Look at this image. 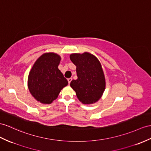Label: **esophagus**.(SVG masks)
<instances>
[{"label":"esophagus","mask_w":151,"mask_h":151,"mask_svg":"<svg viewBox=\"0 0 151 151\" xmlns=\"http://www.w3.org/2000/svg\"><path fill=\"white\" fill-rule=\"evenodd\" d=\"M67 80H68V84H70V82L72 81V78H68V79H67Z\"/></svg>","instance_id":"1"}]
</instances>
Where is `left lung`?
Returning <instances> with one entry per match:
<instances>
[{
	"instance_id": "8db88e82",
	"label": "left lung",
	"mask_w": 151,
	"mask_h": 151,
	"mask_svg": "<svg viewBox=\"0 0 151 151\" xmlns=\"http://www.w3.org/2000/svg\"><path fill=\"white\" fill-rule=\"evenodd\" d=\"M76 68L78 79L72 80L70 86L75 90L79 100L84 104L97 102L103 93L105 78L100 62L88 52L72 54L70 56Z\"/></svg>"
}]
</instances>
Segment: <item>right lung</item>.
Here are the masks:
<instances>
[{
	"instance_id": "obj_1",
	"label": "right lung",
	"mask_w": 151,
	"mask_h": 151,
	"mask_svg": "<svg viewBox=\"0 0 151 151\" xmlns=\"http://www.w3.org/2000/svg\"><path fill=\"white\" fill-rule=\"evenodd\" d=\"M60 60V56L55 53L43 54L29 72V90L41 103L50 104L68 84V81L58 69Z\"/></svg>"
}]
</instances>
